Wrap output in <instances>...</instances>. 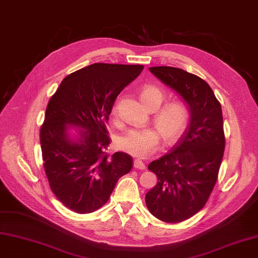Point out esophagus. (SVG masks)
I'll return each instance as SVG.
<instances>
[{
	"instance_id": "esophagus-1",
	"label": "esophagus",
	"mask_w": 258,
	"mask_h": 258,
	"mask_svg": "<svg viewBox=\"0 0 258 258\" xmlns=\"http://www.w3.org/2000/svg\"><path fill=\"white\" fill-rule=\"evenodd\" d=\"M134 167L137 168V170H145L146 165H145V163H144V162H143L142 160L136 159V160L134 161Z\"/></svg>"
}]
</instances>
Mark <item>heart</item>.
<instances>
[{
    "label": "heart",
    "instance_id": "obj_1",
    "mask_svg": "<svg viewBox=\"0 0 258 258\" xmlns=\"http://www.w3.org/2000/svg\"><path fill=\"white\" fill-rule=\"evenodd\" d=\"M143 104L152 105L158 109L164 99V94L160 88L153 85H146L141 94ZM116 107L112 114L116 115ZM189 119V112L185 104L180 101L168 102L158 110L153 122L160 132L165 143H173L179 137L186 128ZM160 135L157 130L151 127L130 130L117 139V147L131 156L139 159L148 158L158 149Z\"/></svg>",
    "mask_w": 258,
    "mask_h": 258
}]
</instances>
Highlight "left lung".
Wrapping results in <instances>:
<instances>
[{
    "mask_svg": "<svg viewBox=\"0 0 258 258\" xmlns=\"http://www.w3.org/2000/svg\"><path fill=\"white\" fill-rule=\"evenodd\" d=\"M152 75L186 102L190 122L173 149L148 165L158 183L146 195L151 214L165 223H180L208 202L225 150L222 106L210 85L174 67H151Z\"/></svg>",
    "mask_w": 258,
    "mask_h": 258,
    "instance_id": "8db88e82",
    "label": "left lung"
}]
</instances>
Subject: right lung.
Wrapping results in <instances>:
<instances>
[{
    "instance_id": "obj_1",
    "label": "right lung",
    "mask_w": 258,
    "mask_h": 258,
    "mask_svg": "<svg viewBox=\"0 0 258 258\" xmlns=\"http://www.w3.org/2000/svg\"><path fill=\"white\" fill-rule=\"evenodd\" d=\"M143 69L93 63L66 77L49 99L40 131L43 164L51 191L69 210L88 214L100 209L133 167L130 154L105 152L107 123L117 95ZM69 128L78 134L71 137Z\"/></svg>"
}]
</instances>
